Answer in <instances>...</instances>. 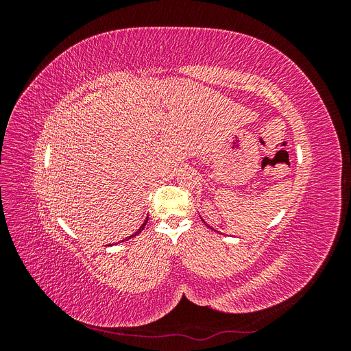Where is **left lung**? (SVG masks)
Segmentation results:
<instances>
[{"mask_svg": "<svg viewBox=\"0 0 351 351\" xmlns=\"http://www.w3.org/2000/svg\"><path fill=\"white\" fill-rule=\"evenodd\" d=\"M200 219H202V221H204V218H202V217H200ZM204 222H205V221H204ZM205 226H206V227H209V226L206 224V222H205ZM209 228H210V230H214V228H212V227H209ZM214 231H217V230H214Z\"/></svg>", "mask_w": 351, "mask_h": 351, "instance_id": "obj_1", "label": "left lung"}]
</instances>
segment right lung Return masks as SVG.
<instances>
[{
    "label": "right lung",
    "instance_id": "1",
    "mask_svg": "<svg viewBox=\"0 0 351 351\" xmlns=\"http://www.w3.org/2000/svg\"><path fill=\"white\" fill-rule=\"evenodd\" d=\"M146 222H147V217H146V219L143 221V224H142V226L139 227V230H137L136 232H133V234H132V236H129V237H125V239H124V240H121V241H127V240H129V239H132V237H136V236H137V234H139V232H141V231H142V230L145 228V226H146Z\"/></svg>",
    "mask_w": 351,
    "mask_h": 351
}]
</instances>
